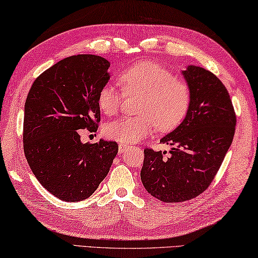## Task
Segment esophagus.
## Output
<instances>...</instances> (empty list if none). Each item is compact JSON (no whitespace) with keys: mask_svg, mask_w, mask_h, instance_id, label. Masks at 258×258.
Masks as SVG:
<instances>
[{"mask_svg":"<svg viewBox=\"0 0 258 258\" xmlns=\"http://www.w3.org/2000/svg\"><path fill=\"white\" fill-rule=\"evenodd\" d=\"M128 149V147L127 146H126V145H119V147H118V150H119V153L120 154H122V153H125V151L126 150H127Z\"/></svg>","mask_w":258,"mask_h":258,"instance_id":"obj_1","label":"esophagus"}]
</instances>
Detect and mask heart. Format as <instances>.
<instances>
[{
    "label": "heart",
    "instance_id": "obj_1",
    "mask_svg": "<svg viewBox=\"0 0 258 258\" xmlns=\"http://www.w3.org/2000/svg\"><path fill=\"white\" fill-rule=\"evenodd\" d=\"M125 95H140L137 105L138 116L122 117L103 127L104 136L121 144H132L149 136L157 127L167 132L185 119L190 105V88L185 80L161 65L142 62L126 68L119 75ZM122 93L105 84L97 95V105L105 116L118 112Z\"/></svg>",
    "mask_w": 258,
    "mask_h": 258
}]
</instances>
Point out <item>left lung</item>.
I'll use <instances>...</instances> for the list:
<instances>
[{
    "mask_svg": "<svg viewBox=\"0 0 258 258\" xmlns=\"http://www.w3.org/2000/svg\"><path fill=\"white\" fill-rule=\"evenodd\" d=\"M182 75L190 88L186 118L161 140L172 147L170 154L146 148L141 169L146 189L165 203L188 201L210 186L235 132V111L222 81L194 65Z\"/></svg>",
    "mask_w": 258,
    "mask_h": 258,
    "instance_id": "1",
    "label": "left lung"
}]
</instances>
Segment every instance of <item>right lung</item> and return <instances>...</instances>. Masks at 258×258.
Listing matches in <instances>:
<instances>
[{"label": "right lung", "mask_w": 258, "mask_h": 258, "mask_svg": "<svg viewBox=\"0 0 258 258\" xmlns=\"http://www.w3.org/2000/svg\"><path fill=\"white\" fill-rule=\"evenodd\" d=\"M109 67L96 55L68 57L41 73L28 92L24 153L41 185L63 201L89 198L118 153L116 141H80L83 130L99 128L97 95L108 84Z\"/></svg>", "instance_id": "obj_1"}]
</instances>
